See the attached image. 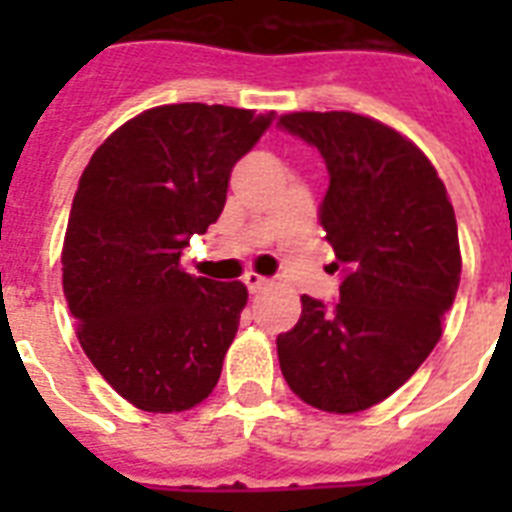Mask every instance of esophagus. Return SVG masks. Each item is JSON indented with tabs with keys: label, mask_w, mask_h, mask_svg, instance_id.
I'll list each match as a JSON object with an SVG mask.
<instances>
[{
	"label": "esophagus",
	"mask_w": 512,
	"mask_h": 512,
	"mask_svg": "<svg viewBox=\"0 0 512 512\" xmlns=\"http://www.w3.org/2000/svg\"><path fill=\"white\" fill-rule=\"evenodd\" d=\"M244 284H247V289L252 292V295H257V292H263V289L271 284V279L257 276V273H247V276H244Z\"/></svg>",
	"instance_id": "1"
}]
</instances>
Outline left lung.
Returning <instances> with one entry per match:
<instances>
[{
    "label": "left lung",
    "instance_id": "8db88e82",
    "mask_svg": "<svg viewBox=\"0 0 512 512\" xmlns=\"http://www.w3.org/2000/svg\"><path fill=\"white\" fill-rule=\"evenodd\" d=\"M281 130L319 148L329 188L319 223L340 268V303L303 295L276 337L281 374L305 404L353 414L412 377L441 337L460 287L452 201L412 140L350 111H300Z\"/></svg>",
    "mask_w": 512,
    "mask_h": 512
}]
</instances>
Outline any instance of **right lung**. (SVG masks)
<instances>
[{"mask_svg":"<svg viewBox=\"0 0 512 512\" xmlns=\"http://www.w3.org/2000/svg\"><path fill=\"white\" fill-rule=\"evenodd\" d=\"M273 114L175 103L143 111L84 167L63 241V292L84 353L143 412H185L220 380L247 305L241 281L183 271L225 207L233 164Z\"/></svg>","mask_w":512,"mask_h":512,"instance_id":"right-lung-1","label":"right lung"}]
</instances>
